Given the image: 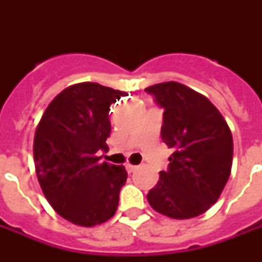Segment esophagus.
Instances as JSON below:
<instances>
[{"instance_id": "obj_1", "label": "esophagus", "mask_w": 262, "mask_h": 262, "mask_svg": "<svg viewBox=\"0 0 262 262\" xmlns=\"http://www.w3.org/2000/svg\"><path fill=\"white\" fill-rule=\"evenodd\" d=\"M125 167H126L127 172H133L137 170V166H135V164H132V163H126V166H125Z\"/></svg>"}]
</instances>
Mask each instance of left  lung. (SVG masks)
Listing matches in <instances>:
<instances>
[{
    "mask_svg": "<svg viewBox=\"0 0 262 262\" xmlns=\"http://www.w3.org/2000/svg\"><path fill=\"white\" fill-rule=\"evenodd\" d=\"M163 107L162 139L172 154L167 171L148 191L156 212L190 219L208 211L222 194L232 166V135L209 99L177 81L145 88Z\"/></svg>",
    "mask_w": 262,
    "mask_h": 262,
    "instance_id": "8db88e82",
    "label": "left lung"
}]
</instances>
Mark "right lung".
<instances>
[{
    "mask_svg": "<svg viewBox=\"0 0 262 262\" xmlns=\"http://www.w3.org/2000/svg\"><path fill=\"white\" fill-rule=\"evenodd\" d=\"M125 92L79 83L59 92L35 130L34 162L39 185L53 209L71 223L94 227L114 216L127 172L99 160L110 136L111 103Z\"/></svg>",
    "mask_w": 262,
    "mask_h": 262,
    "instance_id": "right-lung-1",
    "label": "right lung"
}]
</instances>
